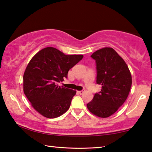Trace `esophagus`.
I'll return each mask as SVG.
<instances>
[{"instance_id":"obj_1","label":"esophagus","mask_w":152,"mask_h":152,"mask_svg":"<svg viewBox=\"0 0 152 152\" xmlns=\"http://www.w3.org/2000/svg\"><path fill=\"white\" fill-rule=\"evenodd\" d=\"M77 92L79 94H80V95H81V94H83L84 92H85V90H83H83H81V91H77Z\"/></svg>"}]
</instances>
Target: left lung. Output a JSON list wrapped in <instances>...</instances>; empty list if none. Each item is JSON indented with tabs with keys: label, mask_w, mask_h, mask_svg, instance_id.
I'll return each mask as SVG.
<instances>
[{
	"label": "left lung",
	"mask_w": 152,
	"mask_h": 152,
	"mask_svg": "<svg viewBox=\"0 0 152 152\" xmlns=\"http://www.w3.org/2000/svg\"><path fill=\"white\" fill-rule=\"evenodd\" d=\"M96 61V83L101 91L87 104L91 113L101 118L111 116L123 105L132 84L130 71L125 61L112 48H104L91 55Z\"/></svg>",
	"instance_id": "8db88e82"
}]
</instances>
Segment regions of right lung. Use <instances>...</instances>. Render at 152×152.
Masks as SVG:
<instances>
[{"instance_id":"1","label":"right lung","mask_w":152,"mask_h":152,"mask_svg":"<svg viewBox=\"0 0 152 152\" xmlns=\"http://www.w3.org/2000/svg\"><path fill=\"white\" fill-rule=\"evenodd\" d=\"M81 54L66 55L53 47L39 51L27 64L23 75V91L36 111L48 118L68 110L76 91L58 86L68 72L83 58Z\"/></svg>"}]
</instances>
